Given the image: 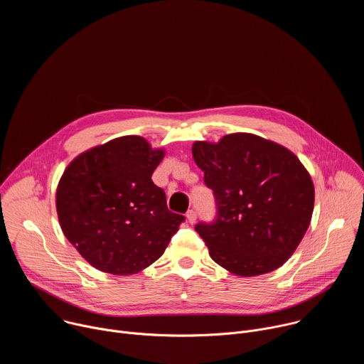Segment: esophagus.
Listing matches in <instances>:
<instances>
[{"label":"esophagus","mask_w":364,"mask_h":364,"mask_svg":"<svg viewBox=\"0 0 364 364\" xmlns=\"http://www.w3.org/2000/svg\"><path fill=\"white\" fill-rule=\"evenodd\" d=\"M186 218H187V222L193 225V223L196 222V219H197V213H196L194 210H188L187 215H186Z\"/></svg>","instance_id":"esophagus-1"}]
</instances>
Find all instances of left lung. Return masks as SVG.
Returning <instances> with one entry per match:
<instances>
[{
  "instance_id": "obj_1",
  "label": "left lung",
  "mask_w": 364,
  "mask_h": 364,
  "mask_svg": "<svg viewBox=\"0 0 364 364\" xmlns=\"http://www.w3.org/2000/svg\"><path fill=\"white\" fill-rule=\"evenodd\" d=\"M191 152L218 207L215 222L196 225L210 257L237 277L282 267L314 210V184L296 155L246 132L196 141Z\"/></svg>"
}]
</instances>
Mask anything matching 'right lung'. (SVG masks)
<instances>
[{"label": "right lung", "mask_w": 364, "mask_h": 364, "mask_svg": "<svg viewBox=\"0 0 364 364\" xmlns=\"http://www.w3.org/2000/svg\"><path fill=\"white\" fill-rule=\"evenodd\" d=\"M164 154L127 135L82 152L65 170L56 191L60 228L93 268L112 275L145 269L186 220L151 180Z\"/></svg>", "instance_id": "1"}]
</instances>
